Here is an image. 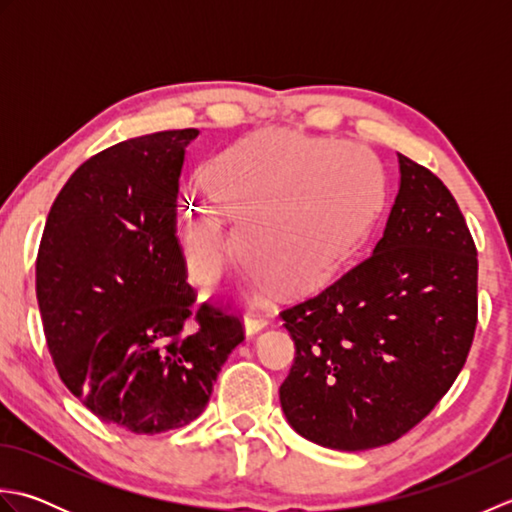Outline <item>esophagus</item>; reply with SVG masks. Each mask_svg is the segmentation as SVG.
<instances>
[{
	"label": "esophagus",
	"mask_w": 512,
	"mask_h": 512,
	"mask_svg": "<svg viewBox=\"0 0 512 512\" xmlns=\"http://www.w3.org/2000/svg\"><path fill=\"white\" fill-rule=\"evenodd\" d=\"M264 328H268V319H264V317H253V314H248V317L244 319L246 336H255V334L262 332Z\"/></svg>",
	"instance_id": "esophagus-1"
}]
</instances>
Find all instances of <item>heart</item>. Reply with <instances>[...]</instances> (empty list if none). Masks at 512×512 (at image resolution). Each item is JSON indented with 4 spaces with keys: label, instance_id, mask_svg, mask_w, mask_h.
Segmentation results:
<instances>
[{
    "label": "heart",
    "instance_id": "obj_1",
    "mask_svg": "<svg viewBox=\"0 0 512 512\" xmlns=\"http://www.w3.org/2000/svg\"><path fill=\"white\" fill-rule=\"evenodd\" d=\"M209 198L182 213L180 242L191 275L211 281L233 253L222 212L235 224L253 284L301 292L328 279L372 231L387 198L380 160L363 145L292 132L262 134L206 167Z\"/></svg>",
    "mask_w": 512,
    "mask_h": 512
}]
</instances>
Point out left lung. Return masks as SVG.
Wrapping results in <instances>:
<instances>
[{"label":"left lung","instance_id":"obj_1","mask_svg":"<svg viewBox=\"0 0 512 512\" xmlns=\"http://www.w3.org/2000/svg\"><path fill=\"white\" fill-rule=\"evenodd\" d=\"M400 182L365 262L281 312L297 345L279 400L299 436L339 451L398 440L447 394L477 323V250L438 176L398 154Z\"/></svg>","mask_w":512,"mask_h":512}]
</instances>
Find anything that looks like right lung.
Wrapping results in <instances>:
<instances>
[{
    "label": "right lung",
    "instance_id": "right-lung-1",
    "mask_svg": "<svg viewBox=\"0 0 512 512\" xmlns=\"http://www.w3.org/2000/svg\"><path fill=\"white\" fill-rule=\"evenodd\" d=\"M198 134L136 136L85 160L52 204L37 257L65 387L96 418L147 436L198 418L244 341L237 317L195 306L176 237L184 151Z\"/></svg>",
    "mask_w": 512,
    "mask_h": 512
}]
</instances>
